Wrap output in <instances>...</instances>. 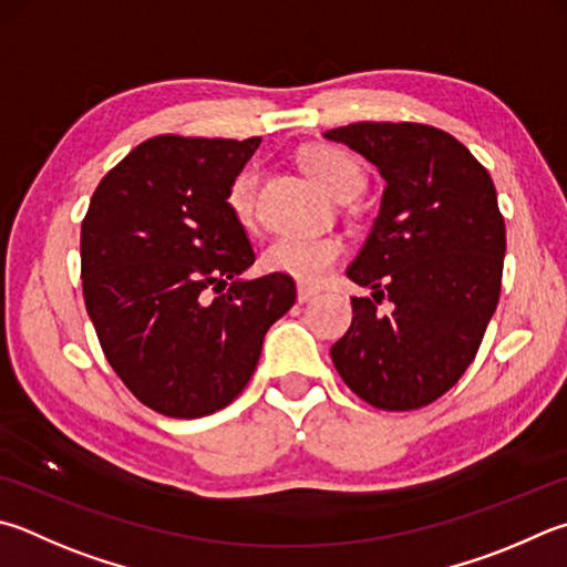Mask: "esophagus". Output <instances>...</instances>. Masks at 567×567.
<instances>
[{"instance_id":"1","label":"esophagus","mask_w":567,"mask_h":567,"mask_svg":"<svg viewBox=\"0 0 567 567\" xmlns=\"http://www.w3.org/2000/svg\"><path fill=\"white\" fill-rule=\"evenodd\" d=\"M312 297H317V290H315V287L297 285V300H300V302H310Z\"/></svg>"}]
</instances>
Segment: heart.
<instances>
[{
	"label": "heart",
	"mask_w": 567,
	"mask_h": 567,
	"mask_svg": "<svg viewBox=\"0 0 567 567\" xmlns=\"http://www.w3.org/2000/svg\"><path fill=\"white\" fill-rule=\"evenodd\" d=\"M305 168L337 200L344 198V195H357L364 183L357 163L347 153L334 148L310 151L305 156ZM257 181H260V173L250 166L240 171L230 183L228 205L240 223H250L255 215ZM339 255H342V243L329 238V235H317V238L285 235V238H277L267 245L262 262L267 270L292 275L302 282H319L329 272V267L339 260Z\"/></svg>",
	"instance_id": "heart-1"
}]
</instances>
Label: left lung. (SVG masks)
Masks as SVG:
<instances>
[{"mask_svg":"<svg viewBox=\"0 0 567 567\" xmlns=\"http://www.w3.org/2000/svg\"><path fill=\"white\" fill-rule=\"evenodd\" d=\"M324 138L357 151L386 181L347 267L372 297H352V327L329 354L372 406H426L466 372L496 312L506 257L496 185L463 143L424 123H352Z\"/></svg>","mask_w":567,"mask_h":567,"instance_id":"obj_1","label":"left lung"}]
</instances>
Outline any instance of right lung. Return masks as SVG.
I'll use <instances>...</instances> for the list:
<instances>
[{
	"label": "right lung",
	"mask_w": 567,
	"mask_h": 567,
	"mask_svg": "<svg viewBox=\"0 0 567 567\" xmlns=\"http://www.w3.org/2000/svg\"><path fill=\"white\" fill-rule=\"evenodd\" d=\"M257 146L151 138L106 173L81 223L84 302L101 349L163 416L228 406L250 382L267 329L295 305L290 275H243L255 252L228 190ZM210 286L224 295L210 301Z\"/></svg>",
	"instance_id": "add662e5"
}]
</instances>
